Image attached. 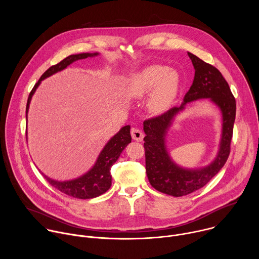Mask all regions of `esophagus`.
<instances>
[{"mask_svg": "<svg viewBox=\"0 0 259 259\" xmlns=\"http://www.w3.org/2000/svg\"><path fill=\"white\" fill-rule=\"evenodd\" d=\"M131 136L136 141H141L143 139V133L141 132V130L136 129V128H133L131 130Z\"/></svg>", "mask_w": 259, "mask_h": 259, "instance_id": "obj_1", "label": "esophagus"}]
</instances>
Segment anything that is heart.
<instances>
[{"label":"heart","instance_id":"heart-1","mask_svg":"<svg viewBox=\"0 0 259 259\" xmlns=\"http://www.w3.org/2000/svg\"><path fill=\"white\" fill-rule=\"evenodd\" d=\"M179 89L177 72L168 66L151 65L131 78L129 94L134 98H143L152 93L150 107L155 113H163L172 104Z\"/></svg>","mask_w":259,"mask_h":259}]
</instances>
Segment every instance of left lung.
<instances>
[{"label":"left lung","mask_w":259,"mask_h":259,"mask_svg":"<svg viewBox=\"0 0 259 259\" xmlns=\"http://www.w3.org/2000/svg\"><path fill=\"white\" fill-rule=\"evenodd\" d=\"M195 67L193 85L184 95L183 103L174 106L161 116L145 120V169L152 187L173 197H182L203 188L223 168L230 156L236 118V100L221 72L213 65L188 52ZM209 98L223 114V133L220 150L214 161L199 169L182 168L169 158L165 147V135L175 116L191 101Z\"/></svg>","instance_id":"obj_1"}]
</instances>
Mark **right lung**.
Here are the masks:
<instances>
[{
    "instance_id": "1",
    "label": "right lung",
    "mask_w": 259,
    "mask_h": 259,
    "mask_svg": "<svg viewBox=\"0 0 259 259\" xmlns=\"http://www.w3.org/2000/svg\"><path fill=\"white\" fill-rule=\"evenodd\" d=\"M98 55V53H81V54H75L69 55L63 60H61L59 63L52 65L49 67L33 86L32 90L30 91L27 103H26V120H27V112L29 108V103L31 100V97L33 93L35 92L36 88L39 87L41 82L54 75L57 71H60L67 67L72 62L77 60L85 59L87 57H93ZM131 142V135H130V126H124L116 135H114L109 141L104 145L103 150L99 154L94 166L84 175L66 181H58L54 180L45 174L44 177L47 179V181L51 184L52 187L60 191L61 193L77 198V199H92L96 198L102 194H104L112 186V175H110V168L116 163V161L119 159L121 153L125 147Z\"/></svg>"
}]
</instances>
